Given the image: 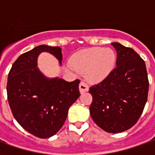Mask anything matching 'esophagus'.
I'll return each mask as SVG.
<instances>
[{
	"instance_id": "34e87169",
	"label": "esophagus",
	"mask_w": 155,
	"mask_h": 155,
	"mask_svg": "<svg viewBox=\"0 0 155 155\" xmlns=\"http://www.w3.org/2000/svg\"><path fill=\"white\" fill-rule=\"evenodd\" d=\"M89 90V87H88V84H87L85 82H81L80 84H79V91H80L81 93L86 92Z\"/></svg>"
}]
</instances>
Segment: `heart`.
<instances>
[{"label": "heart", "mask_w": 155, "mask_h": 155, "mask_svg": "<svg viewBox=\"0 0 155 155\" xmlns=\"http://www.w3.org/2000/svg\"><path fill=\"white\" fill-rule=\"evenodd\" d=\"M116 58V53L111 49L92 48L77 53L71 58V63L77 71H87L90 80L101 81L114 70Z\"/></svg>", "instance_id": "heart-1"}]
</instances>
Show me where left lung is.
Returning a JSON list of instances; mask_svg holds the SVG:
<instances>
[{"label": "left lung", "mask_w": 155, "mask_h": 155, "mask_svg": "<svg viewBox=\"0 0 155 155\" xmlns=\"http://www.w3.org/2000/svg\"><path fill=\"white\" fill-rule=\"evenodd\" d=\"M117 52L116 67L102 82L90 88L91 116L108 133H121L139 120L147 100L146 64L136 51L111 43Z\"/></svg>", "instance_id": "1"}]
</instances>
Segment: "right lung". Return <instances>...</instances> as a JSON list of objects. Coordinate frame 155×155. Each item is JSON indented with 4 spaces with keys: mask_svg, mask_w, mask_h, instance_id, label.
<instances>
[{
    "mask_svg": "<svg viewBox=\"0 0 155 155\" xmlns=\"http://www.w3.org/2000/svg\"><path fill=\"white\" fill-rule=\"evenodd\" d=\"M47 51L62 63L58 46L41 45L21 54L10 70L7 92L13 116L24 129L39 138H49L62 128L69 108L79 97L80 81L48 78L37 67L38 57Z\"/></svg>",
    "mask_w": 155,
    "mask_h": 155,
    "instance_id": "right-lung-1",
    "label": "right lung"
}]
</instances>
